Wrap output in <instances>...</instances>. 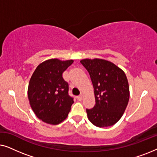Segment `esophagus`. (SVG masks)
I'll return each mask as SVG.
<instances>
[{
	"mask_svg": "<svg viewBox=\"0 0 157 157\" xmlns=\"http://www.w3.org/2000/svg\"><path fill=\"white\" fill-rule=\"evenodd\" d=\"M82 98H83L82 94H81V95H79L78 96H77V99H78V101H81L82 100Z\"/></svg>",
	"mask_w": 157,
	"mask_h": 157,
	"instance_id": "obj_1",
	"label": "esophagus"
}]
</instances>
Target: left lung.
<instances>
[{"label":"left lung","mask_w":157,"mask_h":157,"mask_svg":"<svg viewBox=\"0 0 157 157\" xmlns=\"http://www.w3.org/2000/svg\"><path fill=\"white\" fill-rule=\"evenodd\" d=\"M94 89L96 104L86 109L87 117L94 125L107 127L121 119L129 100V86L125 73L112 62L104 59H83Z\"/></svg>","instance_id":"obj_1"}]
</instances>
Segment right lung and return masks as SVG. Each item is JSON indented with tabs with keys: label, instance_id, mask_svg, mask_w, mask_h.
Instances as JSON below:
<instances>
[{
	"label": "right lung",
	"instance_id": "obj_1",
	"mask_svg": "<svg viewBox=\"0 0 157 157\" xmlns=\"http://www.w3.org/2000/svg\"><path fill=\"white\" fill-rule=\"evenodd\" d=\"M74 60H46L37 66L30 79L28 97L31 109L45 123L56 125L67 118L74 103L62 74Z\"/></svg>",
	"mask_w": 157,
	"mask_h": 157
}]
</instances>
